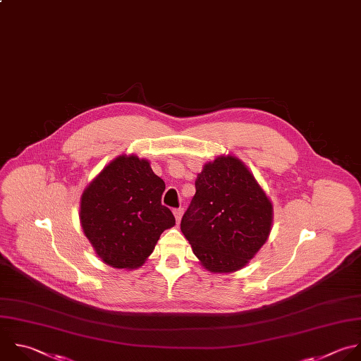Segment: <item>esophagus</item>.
Listing matches in <instances>:
<instances>
[{"instance_id": "1", "label": "esophagus", "mask_w": 361, "mask_h": 361, "mask_svg": "<svg viewBox=\"0 0 361 361\" xmlns=\"http://www.w3.org/2000/svg\"><path fill=\"white\" fill-rule=\"evenodd\" d=\"M174 216H176V221H177V224L181 221V216H183V212H184V209L183 208H176L174 211Z\"/></svg>"}]
</instances>
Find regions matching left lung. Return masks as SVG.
Instances as JSON below:
<instances>
[{
  "label": "left lung",
  "instance_id": "8db88e82",
  "mask_svg": "<svg viewBox=\"0 0 361 361\" xmlns=\"http://www.w3.org/2000/svg\"><path fill=\"white\" fill-rule=\"evenodd\" d=\"M274 207L247 166L233 156L207 163L181 232L201 265L214 274L244 268L271 233Z\"/></svg>",
  "mask_w": 361,
  "mask_h": 361
}]
</instances>
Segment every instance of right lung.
Wrapping results in <instances>:
<instances>
[{
	"label": "right lung",
	"instance_id": "1",
	"mask_svg": "<svg viewBox=\"0 0 361 361\" xmlns=\"http://www.w3.org/2000/svg\"><path fill=\"white\" fill-rule=\"evenodd\" d=\"M164 181L149 160L135 154L110 161L80 197L82 229L96 255L109 267L136 269L154 251L173 212L161 204Z\"/></svg>",
	"mask_w": 361,
	"mask_h": 361
}]
</instances>
